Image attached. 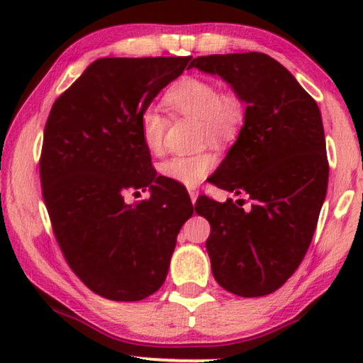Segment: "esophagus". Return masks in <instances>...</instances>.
<instances>
[{
	"label": "esophagus",
	"instance_id": "esophagus-1",
	"mask_svg": "<svg viewBox=\"0 0 363 363\" xmlns=\"http://www.w3.org/2000/svg\"><path fill=\"white\" fill-rule=\"evenodd\" d=\"M187 193H189V198H191V201H196V199H198V193H199V191L198 189H196V187H193V186H191V187H187Z\"/></svg>",
	"mask_w": 363,
	"mask_h": 363
}]
</instances>
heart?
Returning <instances> with one entry per match:
<instances>
[{
	"mask_svg": "<svg viewBox=\"0 0 363 363\" xmlns=\"http://www.w3.org/2000/svg\"><path fill=\"white\" fill-rule=\"evenodd\" d=\"M176 116L199 121V138L203 141H223L234 138L245 121L244 104L234 94H220L213 82L198 77H186L167 90L164 97ZM169 119L157 107H145L140 112V135L143 145L153 155L165 148V133ZM216 165V157L210 150L172 155L158 165V172L169 181L194 186L203 181Z\"/></svg>",
	"mask_w": 363,
	"mask_h": 363,
	"instance_id": "b5f03b06",
	"label": "heart"
}]
</instances>
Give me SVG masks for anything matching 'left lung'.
<instances>
[{"instance_id":"8db88e82","label":"left lung","mask_w":363,"mask_h":363,"mask_svg":"<svg viewBox=\"0 0 363 363\" xmlns=\"http://www.w3.org/2000/svg\"><path fill=\"white\" fill-rule=\"evenodd\" d=\"M189 68L222 77L247 104L239 138L211 184L247 194L251 206L203 194L194 208L210 222L206 249L218 285L262 297L301 266L318 227L329 177L320 111L268 54L199 56Z\"/></svg>"}]
</instances>
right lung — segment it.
Masks as SVG:
<instances>
[{"instance_id": "right-lung-1", "label": "right lung", "mask_w": 363, "mask_h": 363, "mask_svg": "<svg viewBox=\"0 0 363 363\" xmlns=\"http://www.w3.org/2000/svg\"><path fill=\"white\" fill-rule=\"evenodd\" d=\"M189 60L94 61L45 123L39 172L54 237L73 273L109 301H143L160 289L193 215L184 189L155 176L140 135V112ZM147 186L148 200L125 205L128 192Z\"/></svg>"}]
</instances>
